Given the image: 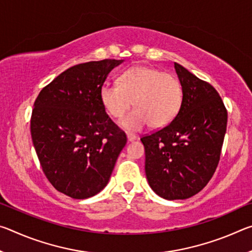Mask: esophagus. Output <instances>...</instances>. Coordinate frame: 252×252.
Listing matches in <instances>:
<instances>
[{
	"instance_id": "1",
	"label": "esophagus",
	"mask_w": 252,
	"mask_h": 252,
	"mask_svg": "<svg viewBox=\"0 0 252 252\" xmlns=\"http://www.w3.org/2000/svg\"><path fill=\"white\" fill-rule=\"evenodd\" d=\"M126 138H127V141L132 142V141H134V140L138 139V136L133 133H126Z\"/></svg>"
}]
</instances>
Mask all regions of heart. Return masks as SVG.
I'll return each instance as SVG.
<instances>
[{
    "mask_svg": "<svg viewBox=\"0 0 252 252\" xmlns=\"http://www.w3.org/2000/svg\"><path fill=\"white\" fill-rule=\"evenodd\" d=\"M100 99L111 117L122 119L123 129L139 131L150 125L153 129L168 126L177 116L182 102V88L176 76L151 66L131 67L120 75L119 84L105 83Z\"/></svg>",
    "mask_w": 252,
    "mask_h": 252,
    "instance_id": "1",
    "label": "heart"
}]
</instances>
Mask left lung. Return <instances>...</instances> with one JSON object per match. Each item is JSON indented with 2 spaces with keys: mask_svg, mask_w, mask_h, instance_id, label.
Returning <instances> with one entry per match:
<instances>
[{
  "mask_svg": "<svg viewBox=\"0 0 252 252\" xmlns=\"http://www.w3.org/2000/svg\"><path fill=\"white\" fill-rule=\"evenodd\" d=\"M174 69L183 94L179 112L141 141L151 189L161 198L183 200L201 191L218 167L228 112L211 84L178 63Z\"/></svg>",
  "mask_w": 252,
  "mask_h": 252,
  "instance_id": "8db88e82",
  "label": "left lung"
}]
</instances>
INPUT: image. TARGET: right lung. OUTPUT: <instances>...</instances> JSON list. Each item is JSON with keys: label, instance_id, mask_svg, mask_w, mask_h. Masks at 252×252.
<instances>
[{"label": "right lung", "instance_id": "1", "mask_svg": "<svg viewBox=\"0 0 252 252\" xmlns=\"http://www.w3.org/2000/svg\"><path fill=\"white\" fill-rule=\"evenodd\" d=\"M123 60L74 65L42 89L31 135L42 170L55 189L87 199L108 185L126 135L106 114L100 89Z\"/></svg>", "mask_w": 252, "mask_h": 252}]
</instances>
